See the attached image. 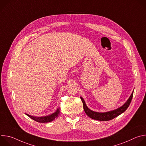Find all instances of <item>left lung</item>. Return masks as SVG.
<instances>
[{
	"instance_id": "1",
	"label": "left lung",
	"mask_w": 146,
	"mask_h": 146,
	"mask_svg": "<svg viewBox=\"0 0 146 146\" xmlns=\"http://www.w3.org/2000/svg\"><path fill=\"white\" fill-rule=\"evenodd\" d=\"M133 91L131 94V96H129V99L127 100V102L125 103L123 105L119 107V108L111 110V111H109L106 112H103V113H100V112H96L92 111L90 110L87 106L86 105V103L81 96H80V98L82 102L83 103V108H84V110L85 111V113L86 114L90 117L92 119L98 120V121H109L111 120L115 117L118 116L121 114L123 113L129 107L130 103L131 102L132 97H133Z\"/></svg>"
}]
</instances>
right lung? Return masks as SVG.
Returning <instances> with one entry per match:
<instances>
[{"label":"right lung","mask_w":146,"mask_h":146,"mask_svg":"<svg viewBox=\"0 0 146 146\" xmlns=\"http://www.w3.org/2000/svg\"><path fill=\"white\" fill-rule=\"evenodd\" d=\"M60 108H58L52 114L46 115V116H43V117H36V116H33L31 115H29L28 114H26L28 117H29L32 119L35 120V121H37L38 122H49L52 121L55 118H56L58 117V116L60 115Z\"/></svg>","instance_id":"1"}]
</instances>
